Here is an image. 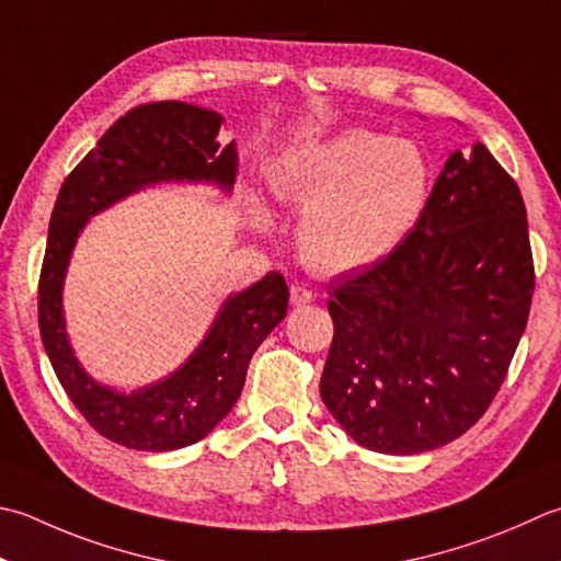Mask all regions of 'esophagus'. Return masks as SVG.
<instances>
[{"label":"esophagus","instance_id":"1","mask_svg":"<svg viewBox=\"0 0 561 561\" xmlns=\"http://www.w3.org/2000/svg\"><path fill=\"white\" fill-rule=\"evenodd\" d=\"M289 301L291 306H296V309H299V306H309L313 301V291L301 287V284H294L289 291Z\"/></svg>","mask_w":561,"mask_h":561}]
</instances>
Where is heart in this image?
I'll return each mask as SVG.
<instances>
[{"label":"heart","instance_id":"obj_1","mask_svg":"<svg viewBox=\"0 0 561 561\" xmlns=\"http://www.w3.org/2000/svg\"><path fill=\"white\" fill-rule=\"evenodd\" d=\"M279 204L304 206L299 240L306 260L325 272H357L387 260L425 211L431 160L419 142L350 128L282 148L265 164ZM248 224L270 216L248 194Z\"/></svg>","mask_w":561,"mask_h":561}]
</instances>
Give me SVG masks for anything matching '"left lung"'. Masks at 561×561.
<instances>
[{
    "label": "left lung",
    "mask_w": 561,
    "mask_h": 561,
    "mask_svg": "<svg viewBox=\"0 0 561 561\" xmlns=\"http://www.w3.org/2000/svg\"><path fill=\"white\" fill-rule=\"evenodd\" d=\"M533 289L518 184L481 142L455 150L411 236L333 287L325 409L375 453L453 443L506 379Z\"/></svg>",
    "instance_id": "8db88e82"
}]
</instances>
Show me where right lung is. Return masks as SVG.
<instances>
[{"mask_svg":"<svg viewBox=\"0 0 561 561\" xmlns=\"http://www.w3.org/2000/svg\"><path fill=\"white\" fill-rule=\"evenodd\" d=\"M224 116L186 102L134 106L99 138L62 182L48 226L38 284V325L55 377L87 423L112 443L170 453L199 443L243 391L248 365L284 316L289 289L279 272L228 294L190 357L162 379L118 389L77 359L62 291L82 230L106 208L158 184H208L226 196L238 174L236 140L218 142Z\"/></svg>","mask_w":561,"mask_h":561,"instance_id":"1","label":"right lung"}]
</instances>
